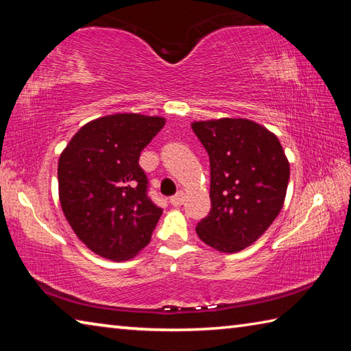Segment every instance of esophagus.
I'll return each mask as SVG.
<instances>
[{
    "label": "esophagus",
    "mask_w": 351,
    "mask_h": 351,
    "mask_svg": "<svg viewBox=\"0 0 351 351\" xmlns=\"http://www.w3.org/2000/svg\"><path fill=\"white\" fill-rule=\"evenodd\" d=\"M170 203L173 204L175 207H180L184 203V192H182V190H180V192L170 198Z\"/></svg>",
    "instance_id": "1"
}]
</instances>
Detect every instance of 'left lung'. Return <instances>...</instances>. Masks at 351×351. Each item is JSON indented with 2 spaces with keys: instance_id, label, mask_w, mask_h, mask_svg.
Masks as SVG:
<instances>
[{
  "instance_id": "left-lung-1",
  "label": "left lung",
  "mask_w": 351,
  "mask_h": 351,
  "mask_svg": "<svg viewBox=\"0 0 351 351\" xmlns=\"http://www.w3.org/2000/svg\"><path fill=\"white\" fill-rule=\"evenodd\" d=\"M192 130L210 161L212 209L197 234L219 252H239L280 213L289 162L277 136L249 119L193 122Z\"/></svg>"
}]
</instances>
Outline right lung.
<instances>
[{"label": "right lung", "mask_w": 351, "mask_h": 351, "mask_svg": "<svg viewBox=\"0 0 351 351\" xmlns=\"http://www.w3.org/2000/svg\"><path fill=\"white\" fill-rule=\"evenodd\" d=\"M165 119L134 112L99 117L58 159V197L75 235L104 258L134 257L152 240L162 209L148 197L141 152Z\"/></svg>", "instance_id": "obj_1"}]
</instances>
